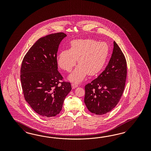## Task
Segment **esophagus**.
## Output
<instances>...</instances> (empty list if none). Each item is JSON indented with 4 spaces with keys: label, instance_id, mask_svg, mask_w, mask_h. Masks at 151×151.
Here are the masks:
<instances>
[{
    "label": "esophagus",
    "instance_id": "esophagus-1",
    "mask_svg": "<svg viewBox=\"0 0 151 151\" xmlns=\"http://www.w3.org/2000/svg\"><path fill=\"white\" fill-rule=\"evenodd\" d=\"M71 86H72V88L73 89V88H75L76 87H78V85H77V83L76 82H73L71 84Z\"/></svg>",
    "mask_w": 151,
    "mask_h": 151
}]
</instances>
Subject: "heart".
<instances>
[{
	"instance_id": "heart-1",
	"label": "heart",
	"mask_w": 151,
	"mask_h": 151,
	"mask_svg": "<svg viewBox=\"0 0 151 151\" xmlns=\"http://www.w3.org/2000/svg\"><path fill=\"white\" fill-rule=\"evenodd\" d=\"M109 55V47L105 42L93 39H78L70 42V49L61 51L57 56L60 68L70 72L75 66L78 67L69 76L72 81L80 82L87 73L93 76L104 68Z\"/></svg>"
}]
</instances>
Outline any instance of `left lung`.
<instances>
[{
	"label": "left lung",
	"instance_id": "1",
	"mask_svg": "<svg viewBox=\"0 0 151 151\" xmlns=\"http://www.w3.org/2000/svg\"><path fill=\"white\" fill-rule=\"evenodd\" d=\"M126 76V60L114 41L112 54L105 70L85 87L84 102L87 109L99 115L113 110L122 95Z\"/></svg>",
	"mask_w": 151,
	"mask_h": 151
}]
</instances>
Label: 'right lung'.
Instances as JSON below:
<instances>
[{
    "instance_id": "obj_1",
    "label": "right lung",
    "mask_w": 151,
    "mask_h": 151,
    "mask_svg": "<svg viewBox=\"0 0 151 151\" xmlns=\"http://www.w3.org/2000/svg\"><path fill=\"white\" fill-rule=\"evenodd\" d=\"M66 37L64 32H58L40 38L22 61L20 80L25 99L32 110L44 117L59 114L71 90L70 82H60L63 78L58 70L57 52Z\"/></svg>"
}]
</instances>
